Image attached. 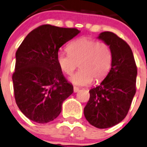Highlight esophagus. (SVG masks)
Listing matches in <instances>:
<instances>
[{"mask_svg": "<svg viewBox=\"0 0 147 147\" xmlns=\"http://www.w3.org/2000/svg\"><path fill=\"white\" fill-rule=\"evenodd\" d=\"M74 92H75V93H77V92H78V91H79V90H80V89H79V88H78V87H75H75H74Z\"/></svg>", "mask_w": 147, "mask_h": 147, "instance_id": "esophagus-1", "label": "esophagus"}]
</instances>
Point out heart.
<instances>
[{"label":"heart","instance_id":"b5f03b06","mask_svg":"<svg viewBox=\"0 0 147 147\" xmlns=\"http://www.w3.org/2000/svg\"><path fill=\"white\" fill-rule=\"evenodd\" d=\"M67 50L68 53L59 51L57 62L59 69L66 75H71L77 67L80 70L69 78V81L78 86H88L92 81L99 82L107 75L112 55L109 46L105 42L82 37L72 41Z\"/></svg>","mask_w":147,"mask_h":147}]
</instances>
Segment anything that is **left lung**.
<instances>
[{
  "label": "left lung",
  "mask_w": 147,
  "mask_h": 147,
  "mask_svg": "<svg viewBox=\"0 0 147 147\" xmlns=\"http://www.w3.org/2000/svg\"><path fill=\"white\" fill-rule=\"evenodd\" d=\"M97 38L110 48L111 69L99 86L89 90L84 115L90 125L102 129L118 124L127 115L136 94L137 67L131 49L117 35L103 32Z\"/></svg>",
  "instance_id": "left-lung-1"
}]
</instances>
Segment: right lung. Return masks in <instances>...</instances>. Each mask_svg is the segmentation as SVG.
Segmentation results:
<instances>
[{
	"label": "right lung",
	"instance_id": "1",
	"mask_svg": "<svg viewBox=\"0 0 147 147\" xmlns=\"http://www.w3.org/2000/svg\"><path fill=\"white\" fill-rule=\"evenodd\" d=\"M80 32L76 28L41 25L26 36L16 51L12 76L14 97L18 107L30 120L47 123L56 119L63 101L73 93V86L57 64V55Z\"/></svg>",
	"mask_w": 147,
	"mask_h": 147
}]
</instances>
